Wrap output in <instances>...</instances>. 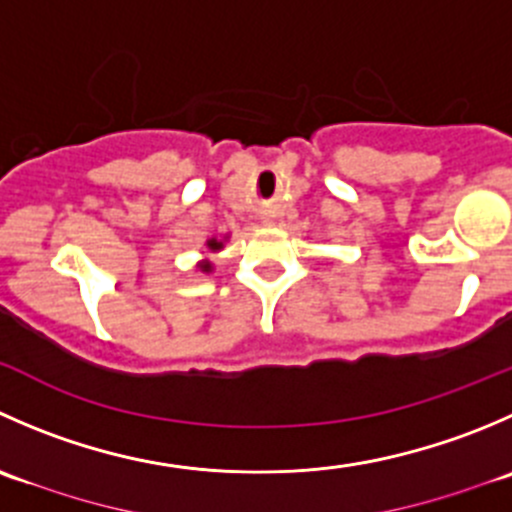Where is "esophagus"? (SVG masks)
Segmentation results:
<instances>
[{"mask_svg":"<svg viewBox=\"0 0 512 512\" xmlns=\"http://www.w3.org/2000/svg\"><path fill=\"white\" fill-rule=\"evenodd\" d=\"M262 225L265 227H272V225H277V215H275V210H262Z\"/></svg>","mask_w":512,"mask_h":512,"instance_id":"1","label":"esophagus"}]
</instances>
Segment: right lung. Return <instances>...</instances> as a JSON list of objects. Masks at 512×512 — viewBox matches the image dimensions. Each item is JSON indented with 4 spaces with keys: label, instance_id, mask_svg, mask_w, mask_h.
I'll return each instance as SVG.
<instances>
[{
    "label": "right lung",
    "instance_id": "obj_1",
    "mask_svg": "<svg viewBox=\"0 0 512 512\" xmlns=\"http://www.w3.org/2000/svg\"><path fill=\"white\" fill-rule=\"evenodd\" d=\"M227 240H230V235H222V237L212 235V237H207L205 255H202V260L197 262V267H200L202 272H212V270H215V265H212V257L210 255H217V252H220L222 247H225Z\"/></svg>",
    "mask_w": 512,
    "mask_h": 512
}]
</instances>
